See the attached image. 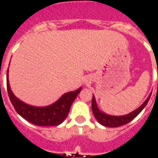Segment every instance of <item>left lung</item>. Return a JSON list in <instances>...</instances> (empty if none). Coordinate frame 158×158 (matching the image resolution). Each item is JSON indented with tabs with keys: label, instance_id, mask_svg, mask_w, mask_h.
Segmentation results:
<instances>
[{
	"label": "left lung",
	"instance_id": "8db88e82",
	"mask_svg": "<svg viewBox=\"0 0 158 158\" xmlns=\"http://www.w3.org/2000/svg\"><path fill=\"white\" fill-rule=\"evenodd\" d=\"M151 94H150L147 100L140 106L139 107L134 110V111H132V112H130V114H128V115L115 116V115H109L107 114H106V113L102 112L98 107L94 96H93V99H92V110H93V112H94V115L96 118V120L101 125L106 126V127H119V126H121V125H124L130 122L131 120H134L142 111L143 109L146 106V105L149 101Z\"/></svg>",
	"mask_w": 158,
	"mask_h": 158
}]
</instances>
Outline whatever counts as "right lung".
<instances>
[{
	"label": "right lung",
	"mask_w": 158,
	"mask_h": 158,
	"mask_svg": "<svg viewBox=\"0 0 158 158\" xmlns=\"http://www.w3.org/2000/svg\"><path fill=\"white\" fill-rule=\"evenodd\" d=\"M6 85L10 100L17 113L28 122L38 126H56L61 124L68 115L73 102L82 90V88H79L75 91L64 94L55 103L38 107L24 103L14 95L9 84L8 72Z\"/></svg>",
	"instance_id": "add662e5"
}]
</instances>
